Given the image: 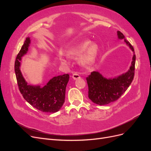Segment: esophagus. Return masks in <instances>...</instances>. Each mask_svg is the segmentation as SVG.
Wrapping results in <instances>:
<instances>
[{
	"mask_svg": "<svg viewBox=\"0 0 151 151\" xmlns=\"http://www.w3.org/2000/svg\"><path fill=\"white\" fill-rule=\"evenodd\" d=\"M72 77L73 79L77 80V79H78L80 78V76H79V74H76H76H74L72 75Z\"/></svg>",
	"mask_w": 151,
	"mask_h": 151,
	"instance_id": "34e87169",
	"label": "esophagus"
}]
</instances>
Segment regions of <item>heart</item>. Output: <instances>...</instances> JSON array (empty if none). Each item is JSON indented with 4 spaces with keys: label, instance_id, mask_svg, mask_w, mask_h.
<instances>
[{
    "label": "heart",
    "instance_id": "b5f03b06",
    "mask_svg": "<svg viewBox=\"0 0 151 151\" xmlns=\"http://www.w3.org/2000/svg\"><path fill=\"white\" fill-rule=\"evenodd\" d=\"M99 47L96 43L90 40H85L74 45L67 50V55L70 58H77L80 56L79 62L85 67L93 66L97 60ZM59 60L62 64H67V59L62 55L59 56Z\"/></svg>",
    "mask_w": 151,
    "mask_h": 151
}]
</instances>
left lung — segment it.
I'll return each mask as SVG.
<instances>
[{
    "label": "left lung",
    "instance_id": "1",
    "mask_svg": "<svg viewBox=\"0 0 151 151\" xmlns=\"http://www.w3.org/2000/svg\"><path fill=\"white\" fill-rule=\"evenodd\" d=\"M118 40H123L133 52L132 61L127 72L114 77L106 78L98 71L91 72L86 78L88 84V97L94 103L105 105L114 102L124 93L131 84L134 76L135 55L134 49L120 31H117Z\"/></svg>",
    "mask_w": 151,
    "mask_h": 151
}]
</instances>
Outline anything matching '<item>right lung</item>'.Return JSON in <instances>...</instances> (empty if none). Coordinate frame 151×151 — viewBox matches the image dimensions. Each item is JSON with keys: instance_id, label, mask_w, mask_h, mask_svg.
<instances>
[{"instance_id": "add662e5", "label": "right lung", "mask_w": 151, "mask_h": 151, "mask_svg": "<svg viewBox=\"0 0 151 151\" xmlns=\"http://www.w3.org/2000/svg\"><path fill=\"white\" fill-rule=\"evenodd\" d=\"M30 44L31 39L27 37L15 62V73L19 91L26 101L36 109L46 113L57 112L65 101L69 75L55 76L44 86L40 84H28L22 74L21 65L22 57L28 53Z\"/></svg>"}]
</instances>
